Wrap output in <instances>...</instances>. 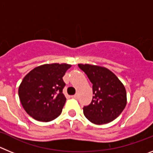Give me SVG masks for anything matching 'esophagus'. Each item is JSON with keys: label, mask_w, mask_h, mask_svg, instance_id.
Segmentation results:
<instances>
[{"label": "esophagus", "mask_w": 153, "mask_h": 153, "mask_svg": "<svg viewBox=\"0 0 153 153\" xmlns=\"http://www.w3.org/2000/svg\"><path fill=\"white\" fill-rule=\"evenodd\" d=\"M71 97H72L73 99H77V95H76V94H75V95H73V96H71Z\"/></svg>", "instance_id": "esophagus-1"}]
</instances>
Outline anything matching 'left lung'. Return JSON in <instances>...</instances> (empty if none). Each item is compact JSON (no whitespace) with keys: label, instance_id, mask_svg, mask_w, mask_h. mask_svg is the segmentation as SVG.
<instances>
[{"label":"left lung","instance_id":"left-lung-1","mask_svg":"<svg viewBox=\"0 0 153 153\" xmlns=\"http://www.w3.org/2000/svg\"><path fill=\"white\" fill-rule=\"evenodd\" d=\"M93 83V100L83 107L87 120L97 125L112 122L121 114L126 105V91L122 82L106 67L78 64Z\"/></svg>","mask_w":153,"mask_h":153}]
</instances>
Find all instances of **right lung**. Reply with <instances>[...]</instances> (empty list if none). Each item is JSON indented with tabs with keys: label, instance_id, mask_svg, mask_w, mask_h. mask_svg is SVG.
Returning <instances> with one entry per match:
<instances>
[{
	"label": "right lung",
	"instance_id": "obj_1",
	"mask_svg": "<svg viewBox=\"0 0 153 153\" xmlns=\"http://www.w3.org/2000/svg\"><path fill=\"white\" fill-rule=\"evenodd\" d=\"M70 67L67 63L44 64L24 76L18 95L29 116L40 122H50L60 116L67 100L63 76Z\"/></svg>",
	"mask_w": 153,
	"mask_h": 153
}]
</instances>
